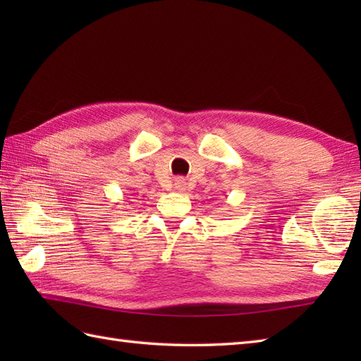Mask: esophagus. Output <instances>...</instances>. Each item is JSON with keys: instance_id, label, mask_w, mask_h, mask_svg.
<instances>
[{"instance_id": "obj_1", "label": "esophagus", "mask_w": 361, "mask_h": 361, "mask_svg": "<svg viewBox=\"0 0 361 361\" xmlns=\"http://www.w3.org/2000/svg\"><path fill=\"white\" fill-rule=\"evenodd\" d=\"M175 189L178 190V192H183V190L186 189V181L183 178H176L175 180Z\"/></svg>"}]
</instances>
